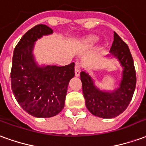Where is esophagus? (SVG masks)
I'll return each instance as SVG.
<instances>
[{"label":"esophagus","instance_id":"1","mask_svg":"<svg viewBox=\"0 0 146 146\" xmlns=\"http://www.w3.org/2000/svg\"><path fill=\"white\" fill-rule=\"evenodd\" d=\"M80 67L78 64H76V66H75V75L76 76H80Z\"/></svg>","mask_w":146,"mask_h":146}]
</instances>
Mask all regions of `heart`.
<instances>
[{"mask_svg":"<svg viewBox=\"0 0 146 146\" xmlns=\"http://www.w3.org/2000/svg\"><path fill=\"white\" fill-rule=\"evenodd\" d=\"M98 37L95 35H90V36H86L84 39V43L87 45H93L95 44L96 42L98 41Z\"/></svg>","mask_w":146,"mask_h":146,"instance_id":"heart-1","label":"heart"}]
</instances>
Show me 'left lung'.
<instances>
[{"mask_svg":"<svg viewBox=\"0 0 146 146\" xmlns=\"http://www.w3.org/2000/svg\"><path fill=\"white\" fill-rule=\"evenodd\" d=\"M110 56L118 59L123 67L119 87L113 92L102 91L95 85L92 77L86 71L80 73L82 90L88 110L98 117L113 118L127 108L136 87V73L129 48L119 35L114 32V40Z\"/></svg>","mask_w":146,"mask_h":146,"instance_id":"obj_1","label":"left lung"}]
</instances>
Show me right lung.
Here are the masks:
<instances>
[{
	"mask_svg": "<svg viewBox=\"0 0 146 146\" xmlns=\"http://www.w3.org/2000/svg\"><path fill=\"white\" fill-rule=\"evenodd\" d=\"M53 30L44 24L33 27L15 48L11 71V90L18 103L27 113L39 118L51 117L64 108L74 62L64 66H38L33 50L35 42Z\"/></svg>",
	"mask_w": 146,
	"mask_h": 146,
	"instance_id": "1",
	"label": "right lung"
}]
</instances>
